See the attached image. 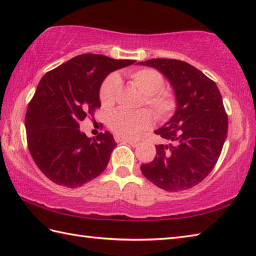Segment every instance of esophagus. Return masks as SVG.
Returning a JSON list of instances; mask_svg holds the SVG:
<instances>
[{
    "instance_id": "esophagus-1",
    "label": "esophagus",
    "mask_w": 256,
    "mask_h": 256,
    "mask_svg": "<svg viewBox=\"0 0 256 256\" xmlns=\"http://www.w3.org/2000/svg\"><path fill=\"white\" fill-rule=\"evenodd\" d=\"M116 140L118 142H124V143H128L131 146H133V148H136V146L138 145V140H128V138H116Z\"/></svg>"
}]
</instances>
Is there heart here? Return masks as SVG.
I'll list each match as a JSON object with an SVG mask.
<instances>
[{
	"label": "heart",
	"mask_w": 256,
	"mask_h": 256,
	"mask_svg": "<svg viewBox=\"0 0 256 256\" xmlns=\"http://www.w3.org/2000/svg\"><path fill=\"white\" fill-rule=\"evenodd\" d=\"M130 81L144 94V103L148 106L155 116L165 120L170 116L175 101L166 91H162L164 78L154 69H138L128 74ZM120 81L118 76L112 74L102 84L100 89V100L103 106H110L116 101ZM153 124V116L150 111L140 110L128 112L118 110L113 112L108 120V125L112 131L124 138H135Z\"/></svg>",
	"instance_id": "obj_1"
}]
</instances>
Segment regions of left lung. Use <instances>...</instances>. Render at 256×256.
<instances>
[{
	"instance_id": "1",
	"label": "left lung",
	"mask_w": 256,
	"mask_h": 256,
	"mask_svg": "<svg viewBox=\"0 0 256 256\" xmlns=\"http://www.w3.org/2000/svg\"><path fill=\"white\" fill-rule=\"evenodd\" d=\"M136 64L164 74L176 99L174 116L155 131L170 143L156 145L154 160L140 170L166 192L192 188L214 170L226 138L228 116L218 86L196 67L176 59Z\"/></svg>"
}]
</instances>
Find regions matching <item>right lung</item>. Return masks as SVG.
<instances>
[{
  "mask_svg": "<svg viewBox=\"0 0 256 256\" xmlns=\"http://www.w3.org/2000/svg\"><path fill=\"white\" fill-rule=\"evenodd\" d=\"M135 60L84 54L40 81L25 116L32 160L52 182L68 188L82 186L106 170L113 148L112 134L96 138L80 131L79 123L101 106L100 88L108 74Z\"/></svg>",
  "mask_w": 256,
  "mask_h": 256,
  "instance_id": "right-lung-1",
  "label": "right lung"
}]
</instances>
